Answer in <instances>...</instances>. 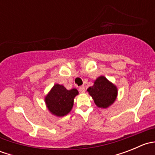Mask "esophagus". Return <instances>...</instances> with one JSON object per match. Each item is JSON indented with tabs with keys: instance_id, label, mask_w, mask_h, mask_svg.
I'll return each instance as SVG.
<instances>
[{
	"instance_id": "34e87169",
	"label": "esophagus",
	"mask_w": 155,
	"mask_h": 155,
	"mask_svg": "<svg viewBox=\"0 0 155 155\" xmlns=\"http://www.w3.org/2000/svg\"><path fill=\"white\" fill-rule=\"evenodd\" d=\"M79 91L82 92V93H84V92L85 91V87L84 85H82V86H80L79 87Z\"/></svg>"
}]
</instances>
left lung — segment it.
<instances>
[{
	"label": "left lung",
	"instance_id": "8db88e82",
	"mask_svg": "<svg viewBox=\"0 0 155 155\" xmlns=\"http://www.w3.org/2000/svg\"><path fill=\"white\" fill-rule=\"evenodd\" d=\"M87 91L95 104L101 108H107L112 105L118 94L116 86L103 76L98 77L93 86L89 87Z\"/></svg>",
	"mask_w": 155,
	"mask_h": 155
}]
</instances>
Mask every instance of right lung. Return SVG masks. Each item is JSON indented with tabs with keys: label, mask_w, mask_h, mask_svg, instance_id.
I'll return each instance as SVG.
<instances>
[{
	"label": "right lung",
	"mask_w": 155,
	"mask_h": 155,
	"mask_svg": "<svg viewBox=\"0 0 155 155\" xmlns=\"http://www.w3.org/2000/svg\"><path fill=\"white\" fill-rule=\"evenodd\" d=\"M79 94L76 88L68 90L64 86L55 84L45 98L48 110L56 116L61 117L70 112L73 99Z\"/></svg>",
	"instance_id": "obj_1"
}]
</instances>
